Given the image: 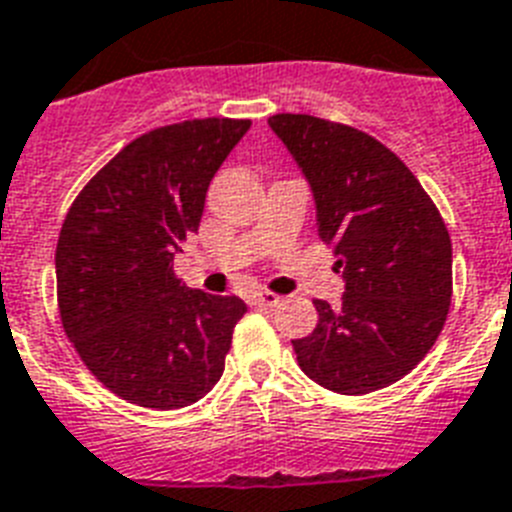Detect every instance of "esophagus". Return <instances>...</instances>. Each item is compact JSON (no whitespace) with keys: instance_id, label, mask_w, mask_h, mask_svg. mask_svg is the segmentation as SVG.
I'll list each match as a JSON object with an SVG mask.
<instances>
[{"instance_id":"1","label":"esophagus","mask_w":512,"mask_h":512,"mask_svg":"<svg viewBox=\"0 0 512 512\" xmlns=\"http://www.w3.org/2000/svg\"><path fill=\"white\" fill-rule=\"evenodd\" d=\"M280 303V295L269 293V290H259V293L251 295V306H259V308H274Z\"/></svg>"}]
</instances>
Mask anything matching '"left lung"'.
Listing matches in <instances>:
<instances>
[{
    "mask_svg": "<svg viewBox=\"0 0 512 512\" xmlns=\"http://www.w3.org/2000/svg\"><path fill=\"white\" fill-rule=\"evenodd\" d=\"M306 175L319 238L335 248L342 306L314 301V332L293 340L308 379L340 395L398 382L432 350L453 298V243L408 167L369 133L311 114H274Z\"/></svg>",
    "mask_w": 512,
    "mask_h": 512,
    "instance_id": "8db88e82",
    "label": "left lung"
}]
</instances>
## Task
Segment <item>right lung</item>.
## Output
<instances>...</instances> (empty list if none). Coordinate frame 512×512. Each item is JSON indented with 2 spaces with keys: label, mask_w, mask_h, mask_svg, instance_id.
<instances>
[{
  "label": "right lung",
  "mask_w": 512,
  "mask_h": 512,
  "mask_svg": "<svg viewBox=\"0 0 512 512\" xmlns=\"http://www.w3.org/2000/svg\"><path fill=\"white\" fill-rule=\"evenodd\" d=\"M251 120L206 117L149 130L78 193L59 232L57 303L80 361L128 403L175 411L225 371L235 295L190 290L172 261L198 232L206 190Z\"/></svg>",
  "instance_id": "obj_1"
}]
</instances>
